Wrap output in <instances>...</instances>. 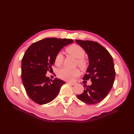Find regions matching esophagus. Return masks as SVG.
<instances>
[{
	"label": "esophagus",
	"instance_id": "esophagus-1",
	"mask_svg": "<svg viewBox=\"0 0 134 134\" xmlns=\"http://www.w3.org/2000/svg\"><path fill=\"white\" fill-rule=\"evenodd\" d=\"M67 83H68L70 85H71V86H74V85H75V83H74V82H67Z\"/></svg>",
	"mask_w": 134,
	"mask_h": 134
}]
</instances>
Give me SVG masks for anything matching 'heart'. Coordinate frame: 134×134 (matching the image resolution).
Masks as SVG:
<instances>
[{
  "mask_svg": "<svg viewBox=\"0 0 134 134\" xmlns=\"http://www.w3.org/2000/svg\"><path fill=\"white\" fill-rule=\"evenodd\" d=\"M65 51L68 53L74 56L77 59V64L82 70L87 69L89 63L84 58L85 51L83 48L78 44H74L68 47ZM63 60L64 56L62 53L58 52L56 55L55 60H54L55 65L57 66H60L63 64ZM79 74H80V71L78 69H70L67 67H63L59 70L58 75L59 77L62 79L68 81H72L74 78L79 75Z\"/></svg>",
  "mask_w": 134,
  "mask_h": 134,
  "instance_id": "obj_1",
  "label": "heart"
}]
</instances>
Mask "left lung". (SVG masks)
<instances>
[{"label": "left lung", "mask_w": 134, "mask_h": 134, "mask_svg": "<svg viewBox=\"0 0 134 134\" xmlns=\"http://www.w3.org/2000/svg\"><path fill=\"white\" fill-rule=\"evenodd\" d=\"M75 41L86 51L89 66L83 76L85 81L90 80V86L83 85V92L77 97L87 104H96L106 97L112 89L115 78V70L112 56L97 42L89 40Z\"/></svg>", "instance_id": "left-lung-1"}]
</instances>
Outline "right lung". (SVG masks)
<instances>
[{"label": "right lung", "instance_id": "1", "mask_svg": "<svg viewBox=\"0 0 134 134\" xmlns=\"http://www.w3.org/2000/svg\"><path fill=\"white\" fill-rule=\"evenodd\" d=\"M71 39L47 38L32 44L25 52L21 63L22 83L30 99L36 103H49L58 96L65 82L55 78L51 80L45 74L52 69L56 55Z\"/></svg>", "mask_w": 134, "mask_h": 134}]
</instances>
